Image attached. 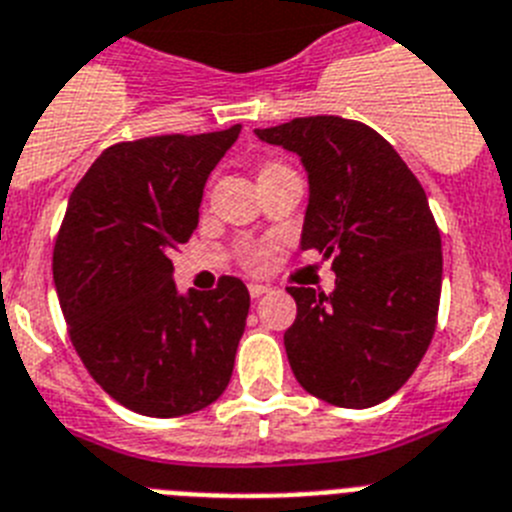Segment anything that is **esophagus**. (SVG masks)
Segmentation results:
<instances>
[{
  "instance_id": "1",
  "label": "esophagus",
  "mask_w": 512,
  "mask_h": 512,
  "mask_svg": "<svg viewBox=\"0 0 512 512\" xmlns=\"http://www.w3.org/2000/svg\"><path fill=\"white\" fill-rule=\"evenodd\" d=\"M248 292H251V298L256 300V298H261L264 292H269V287L259 285V282H251V285H248Z\"/></svg>"
}]
</instances>
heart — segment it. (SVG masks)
<instances>
[{
	"label": "heart",
	"mask_w": 512,
	"mask_h": 512,
	"mask_svg": "<svg viewBox=\"0 0 512 512\" xmlns=\"http://www.w3.org/2000/svg\"><path fill=\"white\" fill-rule=\"evenodd\" d=\"M274 168H282V165H264V170H261V173H266V170H274Z\"/></svg>",
	"instance_id": "1"
}]
</instances>
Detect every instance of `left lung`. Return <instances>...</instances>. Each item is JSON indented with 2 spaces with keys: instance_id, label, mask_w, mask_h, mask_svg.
<instances>
[{
  "instance_id": "left-lung-1",
  "label": "left lung",
  "mask_w": 512,
  "mask_h": 512,
  "mask_svg": "<svg viewBox=\"0 0 512 512\" xmlns=\"http://www.w3.org/2000/svg\"><path fill=\"white\" fill-rule=\"evenodd\" d=\"M308 173L300 248L331 259L334 292L287 287L290 368L316 399L368 409L399 391L435 334L443 285L440 230L427 194L391 144L342 116L256 129Z\"/></svg>"
}]
</instances>
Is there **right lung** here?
Returning <instances> with one entry per match:
<instances>
[{"label":"right lung","instance_id":"obj_1","mask_svg":"<svg viewBox=\"0 0 512 512\" xmlns=\"http://www.w3.org/2000/svg\"><path fill=\"white\" fill-rule=\"evenodd\" d=\"M240 134H163L108 147L54 246L69 339L103 391L144 417L199 412L230 383L251 295L238 277L186 295L170 253L199 225L204 183Z\"/></svg>","mask_w":512,"mask_h":512}]
</instances>
